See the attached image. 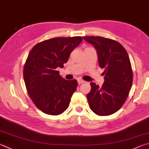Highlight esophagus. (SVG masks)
I'll use <instances>...</instances> for the list:
<instances>
[{
	"label": "esophagus",
	"mask_w": 149,
	"mask_h": 149,
	"mask_svg": "<svg viewBox=\"0 0 149 149\" xmlns=\"http://www.w3.org/2000/svg\"><path fill=\"white\" fill-rule=\"evenodd\" d=\"M77 82H78V84H79V85H80V84H82L83 83H85V81L84 80H83V79H79L77 80Z\"/></svg>",
	"instance_id": "34e87169"
}]
</instances>
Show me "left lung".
Listing matches in <instances>:
<instances>
[{"label":"left lung","mask_w":149,"mask_h":149,"mask_svg":"<svg viewBox=\"0 0 149 149\" xmlns=\"http://www.w3.org/2000/svg\"><path fill=\"white\" fill-rule=\"evenodd\" d=\"M97 51L98 64L104 83L99 86L91 83L87 94L89 107L99 116L112 115L120 109L128 97L133 83V72L128 53L120 43L100 36L83 37Z\"/></svg>","instance_id":"obj_1"}]
</instances>
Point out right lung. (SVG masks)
Masks as SVG:
<instances>
[{"instance_id": "obj_1", "label": "right lung", "mask_w": 149, "mask_h": 149, "mask_svg": "<svg viewBox=\"0 0 149 149\" xmlns=\"http://www.w3.org/2000/svg\"><path fill=\"white\" fill-rule=\"evenodd\" d=\"M82 37L54 38L32 48L23 68L27 93L34 105L45 114L61 115L68 107L77 80H66L56 68H63Z\"/></svg>"}]
</instances>
